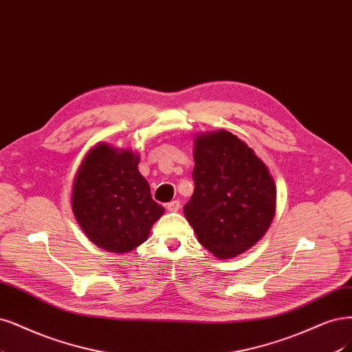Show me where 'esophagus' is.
I'll list each match as a JSON object with an SVG mask.
<instances>
[{
    "instance_id": "obj_1",
    "label": "esophagus",
    "mask_w": 352,
    "mask_h": 352,
    "mask_svg": "<svg viewBox=\"0 0 352 352\" xmlns=\"http://www.w3.org/2000/svg\"><path fill=\"white\" fill-rule=\"evenodd\" d=\"M179 208H180V202H179L177 199H175V201H172V202H168V204H167V210L170 211V212H176V211H179Z\"/></svg>"
}]
</instances>
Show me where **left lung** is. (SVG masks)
<instances>
[{
  "instance_id": "8db88e82",
  "label": "left lung",
  "mask_w": 352,
  "mask_h": 352,
  "mask_svg": "<svg viewBox=\"0 0 352 352\" xmlns=\"http://www.w3.org/2000/svg\"><path fill=\"white\" fill-rule=\"evenodd\" d=\"M195 190L184 207L199 243L232 259L263 237L274 220L276 188L248 144L220 129L195 137Z\"/></svg>"
}]
</instances>
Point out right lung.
I'll return each mask as SVG.
<instances>
[{
	"label": "right lung",
	"instance_id": "obj_1",
	"mask_svg": "<svg viewBox=\"0 0 352 352\" xmlns=\"http://www.w3.org/2000/svg\"><path fill=\"white\" fill-rule=\"evenodd\" d=\"M140 155L99 142L84 157L72 185L71 207L90 241L126 253L142 245L164 208L151 198L138 170Z\"/></svg>",
	"mask_w": 352,
	"mask_h": 352
}]
</instances>
